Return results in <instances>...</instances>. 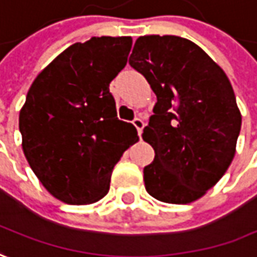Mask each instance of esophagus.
<instances>
[{
	"instance_id": "esophagus-1",
	"label": "esophagus",
	"mask_w": 257,
	"mask_h": 257,
	"mask_svg": "<svg viewBox=\"0 0 257 257\" xmlns=\"http://www.w3.org/2000/svg\"><path fill=\"white\" fill-rule=\"evenodd\" d=\"M132 123H134V126L137 128L138 135L141 137V135H142V131H144V128H145V122L141 119V118H135V119L132 120Z\"/></svg>"
}]
</instances>
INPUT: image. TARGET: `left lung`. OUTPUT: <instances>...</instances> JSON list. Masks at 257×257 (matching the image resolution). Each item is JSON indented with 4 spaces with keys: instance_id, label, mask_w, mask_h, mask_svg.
<instances>
[{
    "instance_id": "8db88e82",
    "label": "left lung",
    "mask_w": 257,
    "mask_h": 257,
    "mask_svg": "<svg viewBox=\"0 0 257 257\" xmlns=\"http://www.w3.org/2000/svg\"><path fill=\"white\" fill-rule=\"evenodd\" d=\"M129 65L156 95L144 141L155 151L145 188L185 205L215 186L233 161L242 116L222 68L195 42L176 35L139 37Z\"/></svg>"
}]
</instances>
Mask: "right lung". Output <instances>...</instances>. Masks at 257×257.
<instances>
[{
    "mask_svg": "<svg viewBox=\"0 0 257 257\" xmlns=\"http://www.w3.org/2000/svg\"><path fill=\"white\" fill-rule=\"evenodd\" d=\"M131 37H92L59 54L31 85L20 112L28 164L69 205L102 199L113 166L138 141L116 115L109 84L126 65Z\"/></svg>",
    "mask_w": 257,
    "mask_h": 257,
    "instance_id": "add662e5",
    "label": "right lung"
}]
</instances>
